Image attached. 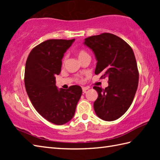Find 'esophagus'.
<instances>
[{
    "label": "esophagus",
    "instance_id": "esophagus-1",
    "mask_svg": "<svg viewBox=\"0 0 160 160\" xmlns=\"http://www.w3.org/2000/svg\"><path fill=\"white\" fill-rule=\"evenodd\" d=\"M89 88L88 87H82V91L84 92H86L87 90H88V89Z\"/></svg>",
    "mask_w": 160,
    "mask_h": 160
}]
</instances>
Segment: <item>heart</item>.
<instances>
[{
    "label": "heart",
    "mask_w": 160,
    "mask_h": 160,
    "mask_svg": "<svg viewBox=\"0 0 160 160\" xmlns=\"http://www.w3.org/2000/svg\"><path fill=\"white\" fill-rule=\"evenodd\" d=\"M76 54L78 56V58L80 60L82 58H84V57H87V56H89L87 52L84 50H78L76 51Z\"/></svg>",
    "instance_id": "b5f03b06"
}]
</instances>
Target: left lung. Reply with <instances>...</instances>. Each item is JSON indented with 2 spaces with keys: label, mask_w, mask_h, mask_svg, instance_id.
Segmentation results:
<instances>
[{
  "label": "left lung",
  "mask_w": 160,
  "mask_h": 160,
  "mask_svg": "<svg viewBox=\"0 0 160 160\" xmlns=\"http://www.w3.org/2000/svg\"><path fill=\"white\" fill-rule=\"evenodd\" d=\"M84 44L92 51L97 61L95 74L103 72L108 86L93 87L98 98L93 107L97 116L106 121L118 119L130 107L138 85L139 73L132 48L111 33L84 39Z\"/></svg>",
  "instance_id": "obj_1"
}]
</instances>
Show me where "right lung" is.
Returning <instances> with one entry per match:
<instances>
[{
	"instance_id": "obj_1",
	"label": "right lung",
	"mask_w": 160,
	"mask_h": 160,
	"mask_svg": "<svg viewBox=\"0 0 160 160\" xmlns=\"http://www.w3.org/2000/svg\"><path fill=\"white\" fill-rule=\"evenodd\" d=\"M75 39H49L35 47L26 62L24 84L32 106L39 114L55 125L72 119L82 90L73 85L58 88L56 75L61 72L64 54Z\"/></svg>"
}]
</instances>
